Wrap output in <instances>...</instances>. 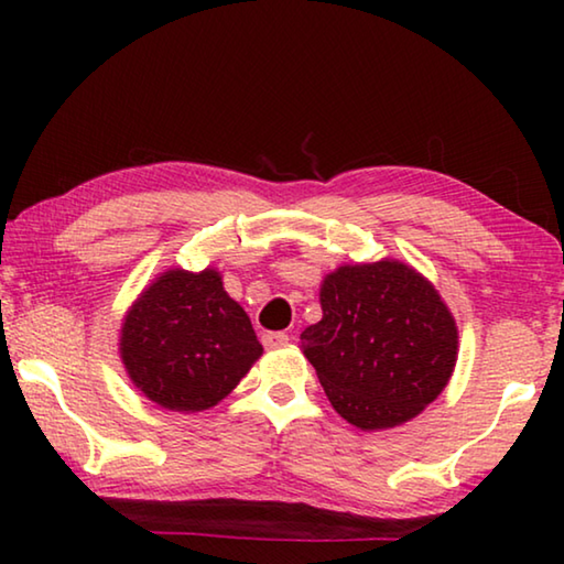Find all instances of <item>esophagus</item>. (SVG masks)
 I'll return each instance as SVG.
<instances>
[{"label":"esophagus","mask_w":564,"mask_h":564,"mask_svg":"<svg viewBox=\"0 0 564 564\" xmlns=\"http://www.w3.org/2000/svg\"><path fill=\"white\" fill-rule=\"evenodd\" d=\"M261 343H263L265 348H283V346H289V336H285V333H281V330L263 333Z\"/></svg>","instance_id":"obj_1"}]
</instances>
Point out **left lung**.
Segmentation results:
<instances>
[{
	"instance_id": "1",
	"label": "left lung",
	"mask_w": 564,
	"mask_h": 564,
	"mask_svg": "<svg viewBox=\"0 0 564 564\" xmlns=\"http://www.w3.org/2000/svg\"><path fill=\"white\" fill-rule=\"evenodd\" d=\"M321 308L301 348L350 425H403L443 393L457 360V326L433 283L410 265H340L321 285Z\"/></svg>"
}]
</instances>
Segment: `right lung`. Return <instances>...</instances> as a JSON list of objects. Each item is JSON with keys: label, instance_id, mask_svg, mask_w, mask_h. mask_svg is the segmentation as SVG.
Segmentation results:
<instances>
[{"label": "right lung", "instance_id": "obj_1", "mask_svg": "<svg viewBox=\"0 0 564 564\" xmlns=\"http://www.w3.org/2000/svg\"><path fill=\"white\" fill-rule=\"evenodd\" d=\"M121 360L141 393L174 413L214 408L261 358L251 318L206 269L161 273L121 323Z\"/></svg>", "mask_w": 564, "mask_h": 564}]
</instances>
